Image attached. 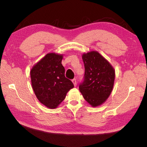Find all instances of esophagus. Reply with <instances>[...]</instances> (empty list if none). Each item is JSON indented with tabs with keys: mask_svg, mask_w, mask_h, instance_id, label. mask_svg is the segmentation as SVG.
Here are the masks:
<instances>
[{
	"mask_svg": "<svg viewBox=\"0 0 147 147\" xmlns=\"http://www.w3.org/2000/svg\"><path fill=\"white\" fill-rule=\"evenodd\" d=\"M72 82H73V84H74V86H76V85H77V83H76V79H75V78L73 79V80H72Z\"/></svg>",
	"mask_w": 147,
	"mask_h": 147,
	"instance_id": "obj_1",
	"label": "esophagus"
}]
</instances>
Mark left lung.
I'll return each mask as SVG.
<instances>
[{
	"label": "left lung",
	"instance_id": "1",
	"mask_svg": "<svg viewBox=\"0 0 147 147\" xmlns=\"http://www.w3.org/2000/svg\"><path fill=\"white\" fill-rule=\"evenodd\" d=\"M85 67L84 80L79 89L84 98L93 107L101 105L109 97L113 88L115 70L98 52L82 55Z\"/></svg>",
	"mask_w": 147,
	"mask_h": 147
}]
</instances>
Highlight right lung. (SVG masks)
<instances>
[{
	"mask_svg": "<svg viewBox=\"0 0 147 147\" xmlns=\"http://www.w3.org/2000/svg\"><path fill=\"white\" fill-rule=\"evenodd\" d=\"M62 59L61 54L49 53L30 71L32 86L36 97L51 109L57 108L74 87L73 82L65 76Z\"/></svg>",
	"mask_w": 147,
	"mask_h": 147,
	"instance_id": "obj_1",
	"label": "right lung"
}]
</instances>
